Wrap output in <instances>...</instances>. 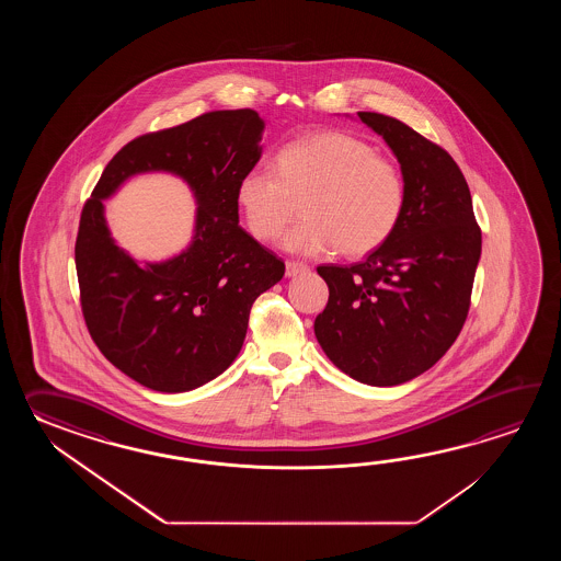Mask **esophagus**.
Masks as SVG:
<instances>
[{
  "label": "esophagus",
  "instance_id": "esophagus-1",
  "mask_svg": "<svg viewBox=\"0 0 561 561\" xmlns=\"http://www.w3.org/2000/svg\"><path fill=\"white\" fill-rule=\"evenodd\" d=\"M310 268L307 264L295 263V261H288L286 263V276H298L309 273Z\"/></svg>",
  "mask_w": 561,
  "mask_h": 561
}]
</instances>
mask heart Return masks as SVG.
<instances>
[{
    "instance_id": "obj_1",
    "label": "heart",
    "mask_w": 561,
    "mask_h": 561,
    "mask_svg": "<svg viewBox=\"0 0 561 561\" xmlns=\"http://www.w3.org/2000/svg\"><path fill=\"white\" fill-rule=\"evenodd\" d=\"M275 165L259 162L237 184L244 225L261 242L285 230L302 197L307 218L286 232L283 244L305 256L339 249L346 256H365L381 249L403 220L401 170L345 131H314L285 144Z\"/></svg>"
}]
</instances>
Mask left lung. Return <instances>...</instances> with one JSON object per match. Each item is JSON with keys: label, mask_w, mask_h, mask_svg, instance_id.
Masks as SVG:
<instances>
[{"label": "left lung", "mask_w": 561, "mask_h": 561, "mask_svg": "<svg viewBox=\"0 0 561 561\" xmlns=\"http://www.w3.org/2000/svg\"><path fill=\"white\" fill-rule=\"evenodd\" d=\"M358 118L401 164L405 215L363 263L317 268L329 302L314 319V334L348 377L393 387L431 369L461 333L481 230L466 176L442 146L385 114L358 112Z\"/></svg>", "instance_id": "left-lung-1"}]
</instances>
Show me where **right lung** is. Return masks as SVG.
<instances>
[{
  "label": "right lung",
  "instance_id": "1",
  "mask_svg": "<svg viewBox=\"0 0 561 561\" xmlns=\"http://www.w3.org/2000/svg\"><path fill=\"white\" fill-rule=\"evenodd\" d=\"M264 122L251 110H216L144 134L114 156L84 204L76 271L85 327L124 375L160 393L213 381L239 357L252 302L285 263L239 225L237 184L263 154ZM170 171L197 198L192 247L162 264H138L108 234L103 201L131 175Z\"/></svg>",
  "mask_w": 561,
  "mask_h": 561
}]
</instances>
